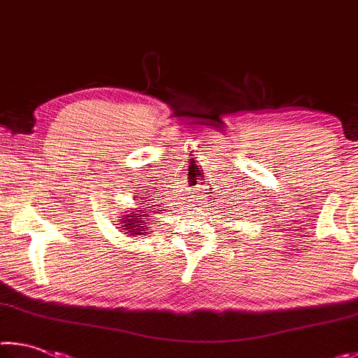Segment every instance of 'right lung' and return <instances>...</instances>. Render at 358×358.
<instances>
[{"label":"right lung","instance_id":"obj_1","mask_svg":"<svg viewBox=\"0 0 358 358\" xmlns=\"http://www.w3.org/2000/svg\"><path fill=\"white\" fill-rule=\"evenodd\" d=\"M148 201H156V199H148ZM134 202L137 203V208H136V211H132V213H129V215H123V217H121V232H126L129 235V237H132V235H145L147 232H145V229H148L147 227V224L148 222H145V221H148V220H151V208L150 210V207L148 205L150 203H153V202H148L147 203V201H145V197H142L141 201H138V199H134ZM155 207H157V205H155ZM159 211H162V210H157V211H155V213H159ZM151 226V224H150ZM150 230V229H148Z\"/></svg>","mask_w":358,"mask_h":358}]
</instances>
